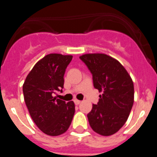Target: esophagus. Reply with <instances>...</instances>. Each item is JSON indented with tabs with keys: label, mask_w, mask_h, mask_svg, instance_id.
Here are the masks:
<instances>
[{
	"label": "esophagus",
	"mask_w": 157,
	"mask_h": 157,
	"mask_svg": "<svg viewBox=\"0 0 157 157\" xmlns=\"http://www.w3.org/2000/svg\"><path fill=\"white\" fill-rule=\"evenodd\" d=\"M74 102H75V104L76 105H79L80 103H81V101H78V100H74Z\"/></svg>",
	"instance_id": "34e87169"
}]
</instances>
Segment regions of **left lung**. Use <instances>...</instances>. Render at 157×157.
I'll list each match as a JSON object with an SVG mask.
<instances>
[{
    "label": "left lung",
    "mask_w": 157,
    "mask_h": 157,
    "mask_svg": "<svg viewBox=\"0 0 157 157\" xmlns=\"http://www.w3.org/2000/svg\"><path fill=\"white\" fill-rule=\"evenodd\" d=\"M79 58L92 74L94 88L102 92L98 105H93L87 114L89 123L101 135L114 134L125 124L132 109V79L120 62L106 54H85Z\"/></svg>",
    "instance_id": "left-lung-1"
}]
</instances>
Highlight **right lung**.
<instances>
[{"label":"right lung","mask_w":157,"mask_h":157,"mask_svg":"<svg viewBox=\"0 0 157 157\" xmlns=\"http://www.w3.org/2000/svg\"><path fill=\"white\" fill-rule=\"evenodd\" d=\"M71 59L70 55H46L34 65L23 86L25 103L32 120L49 136L66 132L74 116L73 101L67 103L54 97L63 88V75Z\"/></svg>","instance_id":"add662e5"}]
</instances>
